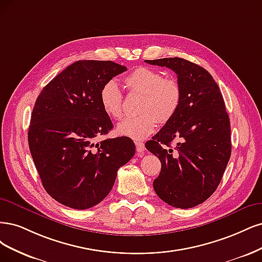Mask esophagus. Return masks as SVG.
Returning a JSON list of instances; mask_svg holds the SVG:
<instances>
[{
  "label": "esophagus",
  "mask_w": 262,
  "mask_h": 262,
  "mask_svg": "<svg viewBox=\"0 0 262 262\" xmlns=\"http://www.w3.org/2000/svg\"><path fill=\"white\" fill-rule=\"evenodd\" d=\"M135 145H136V150H137V152H138V155L139 156H141L142 154H143V151H145V145H143V143L142 142H136V143H135Z\"/></svg>",
  "instance_id": "1"
}]
</instances>
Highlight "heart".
<instances>
[{"label": "heart", "mask_w": 262, "mask_h": 262, "mask_svg": "<svg viewBox=\"0 0 262 262\" xmlns=\"http://www.w3.org/2000/svg\"><path fill=\"white\" fill-rule=\"evenodd\" d=\"M128 94L141 95L139 115L127 117L116 127L121 136L134 140H143L157 127L158 122H170L179 110L182 101L181 83L174 77H163L162 74L139 66L123 79ZM100 102L103 111L114 120L123 116V95L116 82L110 80L100 91Z\"/></svg>", "instance_id": "1"}]
</instances>
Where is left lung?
I'll return each mask as SVG.
<instances>
[{
	"label": "left lung",
	"mask_w": 262,
	"mask_h": 262,
	"mask_svg": "<svg viewBox=\"0 0 262 262\" xmlns=\"http://www.w3.org/2000/svg\"><path fill=\"white\" fill-rule=\"evenodd\" d=\"M145 62L175 72L182 87L176 114L146 142V148L161 161L154 188L167 205L192 208L215 191L231 158V125L224 100L204 67L181 57Z\"/></svg>",
	"instance_id": "obj_1"
}]
</instances>
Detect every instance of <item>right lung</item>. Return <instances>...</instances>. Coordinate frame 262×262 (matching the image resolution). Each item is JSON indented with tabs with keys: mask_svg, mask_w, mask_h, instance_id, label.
Masks as SVG:
<instances>
[{
	"mask_svg": "<svg viewBox=\"0 0 262 262\" xmlns=\"http://www.w3.org/2000/svg\"><path fill=\"white\" fill-rule=\"evenodd\" d=\"M127 71L112 61H77L42 89L31 113L29 149L47 192L60 204L89 209L111 191L117 170L134 157V141L97 142L113 128L100 91Z\"/></svg>",
	"mask_w": 262,
	"mask_h": 262,
	"instance_id": "right-lung-1",
	"label": "right lung"
}]
</instances>
